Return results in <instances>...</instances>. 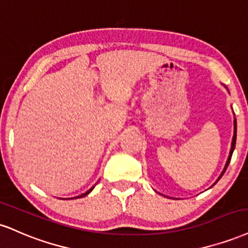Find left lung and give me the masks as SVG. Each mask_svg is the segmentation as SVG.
Listing matches in <instances>:
<instances>
[{"label": "left lung", "instance_id": "left-lung-1", "mask_svg": "<svg viewBox=\"0 0 248 248\" xmlns=\"http://www.w3.org/2000/svg\"><path fill=\"white\" fill-rule=\"evenodd\" d=\"M226 88V86H224ZM228 89V88H226ZM229 92V90H228ZM235 139H237V119H235V117H234V121H233V138H232V142H231V150H230V154H229V158H228V160H226V164H225V166H224V170H222V173H220V175L218 176V179H217V181L215 182V183H217L218 181H219V179L220 177L223 176V174L225 173V170H226V168H228V166H229V164H230V161H231V156H232V153H233V151H234V147H235ZM214 183V185H215ZM212 185V186H214Z\"/></svg>", "mask_w": 248, "mask_h": 248}]
</instances>
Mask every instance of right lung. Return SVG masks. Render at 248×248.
<instances>
[{
  "label": "right lung",
  "instance_id": "add662e5",
  "mask_svg": "<svg viewBox=\"0 0 248 248\" xmlns=\"http://www.w3.org/2000/svg\"><path fill=\"white\" fill-rule=\"evenodd\" d=\"M95 186H96V185H95ZM95 186H93V187H92V188H90V189H89V190H87V191H86V193H84V194H81V195H78V196L72 197V199H71V200H73V199H81V197H84V196H87V195H88L89 193H92V190H93V189H94V188H95ZM67 200H68V199H67Z\"/></svg>",
  "mask_w": 248,
  "mask_h": 248
}]
</instances>
